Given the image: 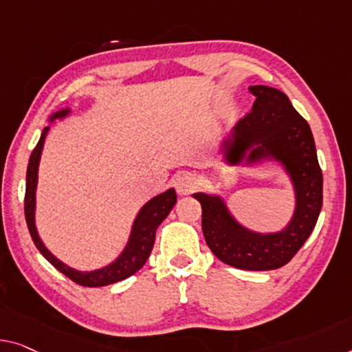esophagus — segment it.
I'll return each mask as SVG.
<instances>
[{
  "label": "esophagus",
  "instance_id": "esophagus-1",
  "mask_svg": "<svg viewBox=\"0 0 352 352\" xmlns=\"http://www.w3.org/2000/svg\"><path fill=\"white\" fill-rule=\"evenodd\" d=\"M175 186L180 194H188L197 188V178L191 172H182L175 178Z\"/></svg>",
  "mask_w": 352,
  "mask_h": 352
}]
</instances>
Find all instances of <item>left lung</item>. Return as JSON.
Wrapping results in <instances>:
<instances>
[{"label":"left lung","instance_id":"8db88e82","mask_svg":"<svg viewBox=\"0 0 352 352\" xmlns=\"http://www.w3.org/2000/svg\"><path fill=\"white\" fill-rule=\"evenodd\" d=\"M256 96L250 113L235 126L226 148L237 162L246 151L251 158L269 153L280 160L292 177L297 210L283 232L259 235L243 229L228 213L221 199L192 194L202 206V230L218 259L243 270H274L287 264L316 226L322 207V170L307 120L292 107L285 93L270 87H251Z\"/></svg>","mask_w":352,"mask_h":352}]
</instances>
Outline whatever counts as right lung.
Instances as JSON below:
<instances>
[{
    "label": "right lung",
    "mask_w": 352,
    "mask_h": 352,
    "mask_svg": "<svg viewBox=\"0 0 352 352\" xmlns=\"http://www.w3.org/2000/svg\"><path fill=\"white\" fill-rule=\"evenodd\" d=\"M66 115V110L58 112L55 117H63ZM49 128L42 129V135L39 139L38 145L34 146L33 153L30 156L28 169H26V190H25V219L28 224V230L31 239L36 245V248L41 251V254L55 267L56 270H60L61 274H65L67 278H71L72 281L77 283L80 286L87 287H99V286H107L112 283L122 281L124 278L134 275L135 272L142 269L144 264L148 259V256L153 250L155 243V234L160 224L164 221L167 214L175 206L177 202V194L174 190H169L166 192L160 194L155 199H151L150 202H146L140 210L138 218H135L133 235L128 246H126L124 253L120 258L110 264L106 269L96 270V272H77L72 270L69 267L63 264L49 250L42 245L38 232L34 228V191H36V182H38V164L41 158V150L42 144H44L45 134Z\"/></svg>",
    "instance_id": "obj_1"
}]
</instances>
